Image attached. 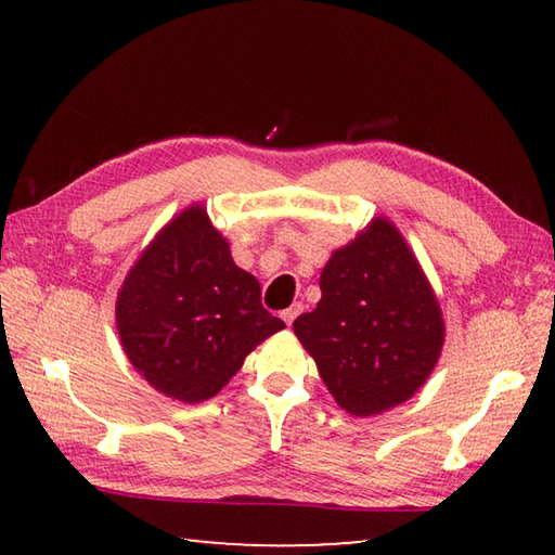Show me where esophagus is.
Listing matches in <instances>:
<instances>
[{
	"instance_id": "esophagus-1",
	"label": "esophagus",
	"mask_w": 555,
	"mask_h": 555,
	"mask_svg": "<svg viewBox=\"0 0 555 555\" xmlns=\"http://www.w3.org/2000/svg\"><path fill=\"white\" fill-rule=\"evenodd\" d=\"M300 305H291V308L288 310H284V312H281V317H284V322L291 326L293 322H296V317L300 314Z\"/></svg>"
}]
</instances>
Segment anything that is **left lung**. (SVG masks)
Listing matches in <instances>:
<instances>
[{
    "label": "left lung",
    "instance_id": "left-lung-1",
    "mask_svg": "<svg viewBox=\"0 0 555 555\" xmlns=\"http://www.w3.org/2000/svg\"><path fill=\"white\" fill-rule=\"evenodd\" d=\"M322 300L293 322L336 403L356 417L403 403L427 382L443 320L403 235L374 219L328 259Z\"/></svg>",
    "mask_w": 555,
    "mask_h": 555
}]
</instances>
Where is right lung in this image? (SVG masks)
<instances>
[{
	"mask_svg": "<svg viewBox=\"0 0 555 555\" xmlns=\"http://www.w3.org/2000/svg\"><path fill=\"white\" fill-rule=\"evenodd\" d=\"M116 326L128 360L157 391L199 403L286 324L262 308L259 281L235 267L205 209L191 207L128 271Z\"/></svg>",
	"mask_w": 555,
	"mask_h": 555,
	"instance_id": "1",
	"label": "right lung"
}]
</instances>
